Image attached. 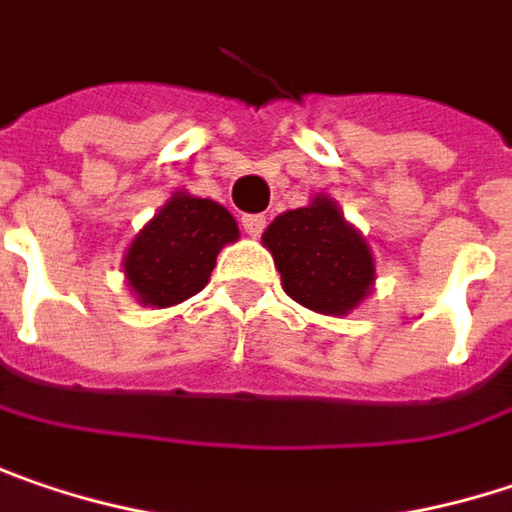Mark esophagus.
Segmentation results:
<instances>
[{
  "label": "esophagus",
  "mask_w": 512,
  "mask_h": 512,
  "mask_svg": "<svg viewBox=\"0 0 512 512\" xmlns=\"http://www.w3.org/2000/svg\"><path fill=\"white\" fill-rule=\"evenodd\" d=\"M240 226H243V231H246V234L257 237V234H260V231L266 228V217H263V214H243Z\"/></svg>",
  "instance_id": "obj_1"
}]
</instances>
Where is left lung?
I'll return each instance as SVG.
<instances>
[{
    "label": "left lung",
    "mask_w": 512,
    "mask_h": 512,
    "mask_svg": "<svg viewBox=\"0 0 512 512\" xmlns=\"http://www.w3.org/2000/svg\"><path fill=\"white\" fill-rule=\"evenodd\" d=\"M263 246L275 257L286 295L324 316H345L374 284L368 243L327 196L281 214L263 231Z\"/></svg>",
    "instance_id": "left-lung-1"
}]
</instances>
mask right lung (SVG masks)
I'll return each instance as SVG.
<instances>
[{
    "label": "right lung",
    "mask_w": 512,
    "mask_h": 512,
    "mask_svg": "<svg viewBox=\"0 0 512 512\" xmlns=\"http://www.w3.org/2000/svg\"><path fill=\"white\" fill-rule=\"evenodd\" d=\"M237 234V223L223 205L176 194L133 240L124 275L138 301L173 307L208 284L220 249L234 243Z\"/></svg>",
    "instance_id": "1"
}]
</instances>
